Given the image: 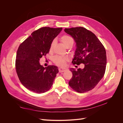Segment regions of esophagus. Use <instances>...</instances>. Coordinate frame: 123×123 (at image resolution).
Segmentation results:
<instances>
[{"label":"esophagus","mask_w":123,"mask_h":123,"mask_svg":"<svg viewBox=\"0 0 123 123\" xmlns=\"http://www.w3.org/2000/svg\"><path fill=\"white\" fill-rule=\"evenodd\" d=\"M58 70H59V72H63L66 71L67 70V69H65V68H59L58 69Z\"/></svg>","instance_id":"obj_1"}]
</instances>
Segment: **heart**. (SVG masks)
Instances as JSON below:
<instances>
[{
  "instance_id": "obj_1",
  "label": "heart",
  "mask_w": 123,
  "mask_h": 123,
  "mask_svg": "<svg viewBox=\"0 0 123 123\" xmlns=\"http://www.w3.org/2000/svg\"><path fill=\"white\" fill-rule=\"evenodd\" d=\"M61 41L64 46L66 47L69 44H73V38L68 35H63L61 38ZM55 42L53 41L52 42L50 45V50L53 49V48L54 46ZM68 61V58L65 57H61V56H55L53 58V62L56 65L59 66H64L65 65L66 62Z\"/></svg>"
}]
</instances>
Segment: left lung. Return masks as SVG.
<instances>
[{"label":"left lung","instance_id":"1","mask_svg":"<svg viewBox=\"0 0 123 123\" xmlns=\"http://www.w3.org/2000/svg\"><path fill=\"white\" fill-rule=\"evenodd\" d=\"M65 32L76 43V50L72 62L83 63V69L71 68L72 77L69 85L74 90L84 93L93 89L103 77L107 64L105 48L92 32L83 27L66 28Z\"/></svg>","mask_w":123,"mask_h":123}]
</instances>
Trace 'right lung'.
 <instances>
[{
  "label": "right lung",
  "instance_id": "obj_1",
  "mask_svg": "<svg viewBox=\"0 0 123 123\" xmlns=\"http://www.w3.org/2000/svg\"><path fill=\"white\" fill-rule=\"evenodd\" d=\"M62 28H41L20 44L16 58L15 68L21 83L29 90L42 93L50 89L56 74L57 67L50 65L44 68L40 58L49 52L53 39Z\"/></svg>",
  "mask_w": 123,
  "mask_h": 123
}]
</instances>
